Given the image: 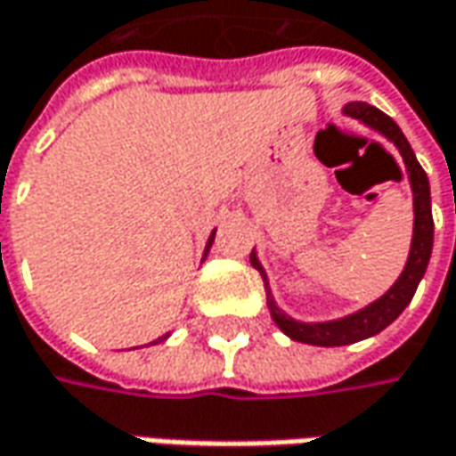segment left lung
<instances>
[{
	"label": "left lung",
	"instance_id": "left-lung-1",
	"mask_svg": "<svg viewBox=\"0 0 456 456\" xmlns=\"http://www.w3.org/2000/svg\"><path fill=\"white\" fill-rule=\"evenodd\" d=\"M345 111L349 117L365 122L367 127L383 132L387 140H393V145L401 150L403 160H406L408 178H411V189H413V211H416V224H413V242H411V255H408L406 270L401 273L398 283L387 290L386 296L375 304H370L362 311L339 319V322H329V324H301V322H293L288 319L281 308L275 306L270 290H267V308H270V316L275 319V324L286 331L290 339L296 342H306V345L316 346H342L352 345V342H360L367 339L378 331H383L387 324H393L401 311L411 304L419 281L424 278L426 265H428V257H431V245H434V219H431V193H428V178H426L424 168L419 166L413 150L408 145V140L403 137L401 127L383 114L380 110L370 107L365 102H352L346 104ZM252 265L263 273V267L257 263L255 252L249 255ZM265 278V273H263ZM267 286V283H265Z\"/></svg>",
	"mask_w": 456,
	"mask_h": 456
}]
</instances>
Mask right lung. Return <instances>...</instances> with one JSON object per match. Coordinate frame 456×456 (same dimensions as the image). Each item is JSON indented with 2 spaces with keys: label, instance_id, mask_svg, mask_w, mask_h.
Here are the masks:
<instances>
[{
  "label": "right lung",
  "instance_id": "add662e5",
  "mask_svg": "<svg viewBox=\"0 0 456 456\" xmlns=\"http://www.w3.org/2000/svg\"><path fill=\"white\" fill-rule=\"evenodd\" d=\"M211 242H214V237H211V240H208V248H211ZM208 248H207V249H208Z\"/></svg>",
  "mask_w": 456,
  "mask_h": 456
}]
</instances>
